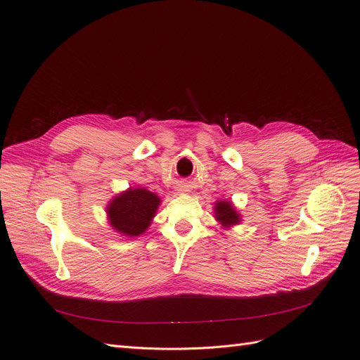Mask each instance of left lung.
<instances>
[{"label": "left lung", "instance_id": "obj_1", "mask_svg": "<svg viewBox=\"0 0 360 360\" xmlns=\"http://www.w3.org/2000/svg\"><path fill=\"white\" fill-rule=\"evenodd\" d=\"M215 220H217L224 229H230L232 226H236L240 223V214L236 211L233 204L230 200H219L215 202L214 208Z\"/></svg>", "mask_w": 360, "mask_h": 360}]
</instances>
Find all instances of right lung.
<instances>
[{
	"mask_svg": "<svg viewBox=\"0 0 360 360\" xmlns=\"http://www.w3.org/2000/svg\"><path fill=\"white\" fill-rule=\"evenodd\" d=\"M160 204V196L145 188L127 189L109 202L106 208L109 224L122 236H140L150 226Z\"/></svg>",
	"mask_w": 360,
	"mask_h": 360,
	"instance_id": "right-lung-1",
	"label": "right lung"
}]
</instances>
